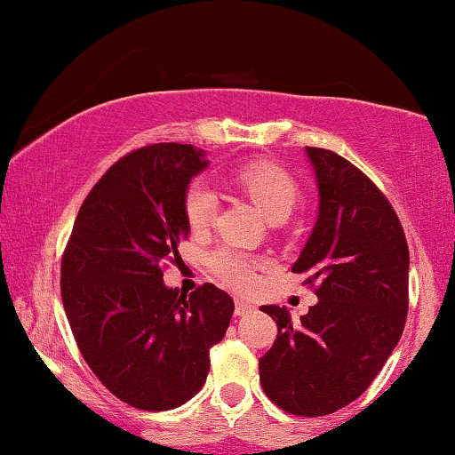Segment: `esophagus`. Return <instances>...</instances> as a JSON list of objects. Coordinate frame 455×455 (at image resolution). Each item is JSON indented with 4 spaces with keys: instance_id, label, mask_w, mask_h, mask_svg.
Masks as SVG:
<instances>
[{
    "instance_id": "34e87169",
    "label": "esophagus",
    "mask_w": 455,
    "mask_h": 455,
    "mask_svg": "<svg viewBox=\"0 0 455 455\" xmlns=\"http://www.w3.org/2000/svg\"><path fill=\"white\" fill-rule=\"evenodd\" d=\"M254 310V304L248 302V300H242V298H235V316H242V315H248Z\"/></svg>"
}]
</instances>
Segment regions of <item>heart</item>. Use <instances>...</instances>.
Instances as JSON below:
<instances>
[{
	"mask_svg": "<svg viewBox=\"0 0 455 455\" xmlns=\"http://www.w3.org/2000/svg\"><path fill=\"white\" fill-rule=\"evenodd\" d=\"M235 180L269 221H283L300 198V186L296 178L271 161H257V164L242 167ZM217 207H220V198L213 186L204 180L190 182L184 195V213L195 232H203L215 221ZM209 267L215 275L238 290L251 288L257 279L254 260L232 246H221L211 252Z\"/></svg>",
	"mask_w": 455,
	"mask_h": 455,
	"instance_id": "obj_1",
	"label": "heart"
}]
</instances>
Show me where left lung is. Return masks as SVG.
Segmentation results:
<instances>
[{
	"label": "left lung",
	"mask_w": 455,
	"mask_h": 455,
	"mask_svg": "<svg viewBox=\"0 0 455 455\" xmlns=\"http://www.w3.org/2000/svg\"><path fill=\"white\" fill-rule=\"evenodd\" d=\"M319 211L291 271L316 282L319 302L300 321L260 307L277 339L259 360L267 397L285 412L325 416L372 383L395 350L408 315L410 252L383 192L350 161L307 147Z\"/></svg>",
	"instance_id": "obj_1"
}]
</instances>
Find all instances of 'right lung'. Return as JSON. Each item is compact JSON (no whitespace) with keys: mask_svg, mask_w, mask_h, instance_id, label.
<instances>
[{"mask_svg":"<svg viewBox=\"0 0 455 455\" xmlns=\"http://www.w3.org/2000/svg\"><path fill=\"white\" fill-rule=\"evenodd\" d=\"M207 167L203 148L178 142L122 157L84 198L61 259V300L80 354L134 408L159 412L195 397L234 315L213 283L184 294L161 271L167 259L178 263L190 234L186 188Z\"/></svg>","mask_w":455,"mask_h":455,"instance_id":"obj_1","label":"right lung"}]
</instances>
